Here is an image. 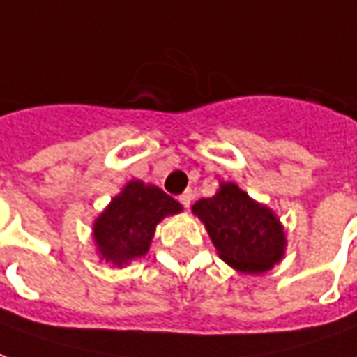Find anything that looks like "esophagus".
I'll use <instances>...</instances> for the list:
<instances>
[{"instance_id":"34e87169","label":"esophagus","mask_w":357,"mask_h":357,"mask_svg":"<svg viewBox=\"0 0 357 357\" xmlns=\"http://www.w3.org/2000/svg\"><path fill=\"white\" fill-rule=\"evenodd\" d=\"M191 201H193V195H191L189 191H185V193H181V195H179V203L183 204L185 208H189V206H191Z\"/></svg>"}]
</instances>
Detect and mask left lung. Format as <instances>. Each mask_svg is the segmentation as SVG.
Masks as SVG:
<instances>
[{
  "label": "left lung",
  "instance_id": "left-lung-1",
  "mask_svg": "<svg viewBox=\"0 0 357 357\" xmlns=\"http://www.w3.org/2000/svg\"><path fill=\"white\" fill-rule=\"evenodd\" d=\"M191 211L204 224L218 257L243 274H263L282 261L286 231L273 208L259 203L234 181H222Z\"/></svg>",
  "mask_w": 357,
  "mask_h": 357
}]
</instances>
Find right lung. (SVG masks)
Returning a JSON list of instances; mask_svg holds the SVG:
<instances>
[{"mask_svg":"<svg viewBox=\"0 0 357 357\" xmlns=\"http://www.w3.org/2000/svg\"><path fill=\"white\" fill-rule=\"evenodd\" d=\"M183 206L160 187L131 179L92 224V239L100 261L126 266L149 253L156 226Z\"/></svg>","mask_w":357,"mask_h":357,"instance_id":"add662e5","label":"right lung"}]
</instances>
